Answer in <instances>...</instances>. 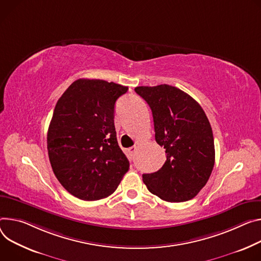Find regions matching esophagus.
Instances as JSON below:
<instances>
[{
  "label": "esophagus",
  "instance_id": "1",
  "mask_svg": "<svg viewBox=\"0 0 261 261\" xmlns=\"http://www.w3.org/2000/svg\"><path fill=\"white\" fill-rule=\"evenodd\" d=\"M135 151H136V146H133V147H131V148L128 149V153H129L130 155H133V154L135 153Z\"/></svg>",
  "mask_w": 261,
  "mask_h": 261
}]
</instances>
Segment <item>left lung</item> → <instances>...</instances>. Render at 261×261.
Returning a JSON list of instances; mask_svg holds the SVG:
<instances>
[{
	"label": "left lung",
	"instance_id": "8db88e82",
	"mask_svg": "<svg viewBox=\"0 0 261 261\" xmlns=\"http://www.w3.org/2000/svg\"><path fill=\"white\" fill-rule=\"evenodd\" d=\"M135 92L150 106L155 139L167 160L152 174H144L149 191L168 202L195 198L215 165V141L208 118L189 94L168 84L138 86Z\"/></svg>",
	"mask_w": 261,
	"mask_h": 261
}]
</instances>
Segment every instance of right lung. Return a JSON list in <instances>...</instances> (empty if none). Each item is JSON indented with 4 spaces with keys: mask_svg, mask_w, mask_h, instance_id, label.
I'll list each match as a JSON object with an SVG mask.
<instances>
[{
    "mask_svg": "<svg viewBox=\"0 0 261 261\" xmlns=\"http://www.w3.org/2000/svg\"><path fill=\"white\" fill-rule=\"evenodd\" d=\"M127 90L113 82L78 79L58 100L46 137L48 153L56 178L70 195L104 199L128 172L114 127L115 102Z\"/></svg>",
    "mask_w": 261,
    "mask_h": 261,
    "instance_id": "add662e5",
    "label": "right lung"
}]
</instances>
